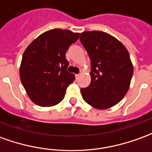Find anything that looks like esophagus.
Masks as SVG:
<instances>
[{
  "instance_id": "1",
  "label": "esophagus",
  "mask_w": 152,
  "mask_h": 152,
  "mask_svg": "<svg viewBox=\"0 0 152 152\" xmlns=\"http://www.w3.org/2000/svg\"><path fill=\"white\" fill-rule=\"evenodd\" d=\"M80 76V74H76V79L79 80Z\"/></svg>"
}]
</instances>
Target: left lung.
Here are the masks:
<instances>
[{"label":"left lung","instance_id":"obj_1","mask_svg":"<svg viewBox=\"0 0 152 152\" xmlns=\"http://www.w3.org/2000/svg\"><path fill=\"white\" fill-rule=\"evenodd\" d=\"M80 39L91 62V81L80 89L82 98L98 109L116 105L127 94L133 74L128 51L105 32H82Z\"/></svg>","mask_w":152,"mask_h":152}]
</instances>
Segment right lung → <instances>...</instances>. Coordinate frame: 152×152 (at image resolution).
Masks as SVG:
<instances>
[{
    "label": "right lung",
    "mask_w": 152,
    "mask_h": 152,
    "mask_svg": "<svg viewBox=\"0 0 152 152\" xmlns=\"http://www.w3.org/2000/svg\"><path fill=\"white\" fill-rule=\"evenodd\" d=\"M79 36V33L53 28L37 37L25 49L20 77L35 104L50 107L63 99L66 88L75 80V75L66 71L69 62L66 52Z\"/></svg>",
    "instance_id": "1"
}]
</instances>
